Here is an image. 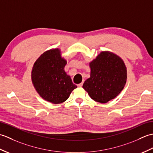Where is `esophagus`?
<instances>
[{
  "label": "esophagus",
  "mask_w": 153,
  "mask_h": 153,
  "mask_svg": "<svg viewBox=\"0 0 153 153\" xmlns=\"http://www.w3.org/2000/svg\"><path fill=\"white\" fill-rule=\"evenodd\" d=\"M82 85H83V82H82V83H81L77 84V87H82Z\"/></svg>",
  "instance_id": "obj_1"
}]
</instances>
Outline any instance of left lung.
Here are the masks:
<instances>
[{
    "instance_id": "1",
    "label": "left lung",
    "mask_w": 153,
    "mask_h": 153,
    "mask_svg": "<svg viewBox=\"0 0 153 153\" xmlns=\"http://www.w3.org/2000/svg\"><path fill=\"white\" fill-rule=\"evenodd\" d=\"M91 76L83 88L93 100L106 103L118 96L124 87L127 79L126 67L115 54L101 52L90 63Z\"/></svg>"
}]
</instances>
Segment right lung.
<instances>
[{"label": "right lung", "mask_w": 153, "mask_h": 153, "mask_svg": "<svg viewBox=\"0 0 153 153\" xmlns=\"http://www.w3.org/2000/svg\"><path fill=\"white\" fill-rule=\"evenodd\" d=\"M58 48L47 51L35 62L31 72L35 89L45 100L60 104L68 99L77 88L64 71L67 62L62 58Z\"/></svg>", "instance_id": "right-lung-1"}]
</instances>
